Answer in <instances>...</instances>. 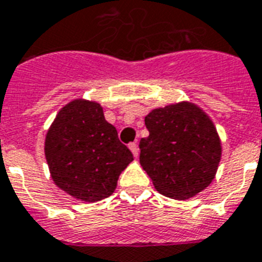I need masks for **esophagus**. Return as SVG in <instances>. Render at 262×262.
I'll return each mask as SVG.
<instances>
[{
    "mask_svg": "<svg viewBox=\"0 0 262 262\" xmlns=\"http://www.w3.org/2000/svg\"><path fill=\"white\" fill-rule=\"evenodd\" d=\"M128 147H129V150H131V152H133L134 157L138 158V155H139V148H138V144L134 142V143H129Z\"/></svg>",
    "mask_w": 262,
    "mask_h": 262,
    "instance_id": "esophagus-1",
    "label": "esophagus"
}]
</instances>
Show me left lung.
<instances>
[{
    "label": "left lung",
    "instance_id": "obj_1",
    "mask_svg": "<svg viewBox=\"0 0 262 262\" xmlns=\"http://www.w3.org/2000/svg\"><path fill=\"white\" fill-rule=\"evenodd\" d=\"M150 135L139 143L140 166L155 189L187 200L210 185L221 161V140L211 119L193 103L155 108L144 118Z\"/></svg>",
    "mask_w": 262,
    "mask_h": 262
}]
</instances>
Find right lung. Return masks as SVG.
<instances>
[{
  "label": "right lung",
  "mask_w": 262,
  "mask_h": 262,
  "mask_svg": "<svg viewBox=\"0 0 262 262\" xmlns=\"http://www.w3.org/2000/svg\"><path fill=\"white\" fill-rule=\"evenodd\" d=\"M45 158L57 187L96 202L111 195L120 172L134 161L96 101L76 99L58 111L45 138Z\"/></svg>",
  "instance_id": "1"
}]
</instances>
